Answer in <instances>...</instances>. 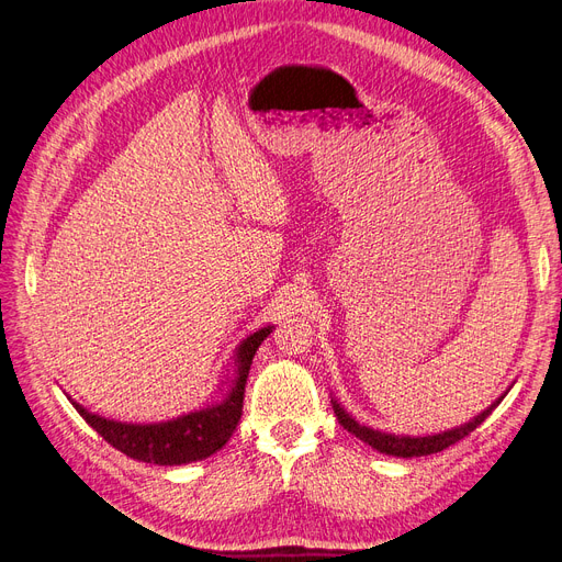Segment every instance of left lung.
I'll use <instances>...</instances> for the list:
<instances>
[{"mask_svg":"<svg viewBox=\"0 0 562 562\" xmlns=\"http://www.w3.org/2000/svg\"><path fill=\"white\" fill-rule=\"evenodd\" d=\"M507 396V391L503 393L501 398H495V403H491L484 412L476 414V417H472L470 422L461 424V426H453L449 430H440V432H432V435H396V432H382V430H375L370 426H363L359 424L351 414L345 412V407L336 401L330 398V403H334V412L336 417L340 422V426L345 430H349L351 435H357V438L366 445H370L372 449H378L380 453H386V456H398V459H414V456H430V453H438L451 445H456L459 440H463L465 435H470L476 426H480L488 414L501 405V401Z\"/></svg>","mask_w":562,"mask_h":562,"instance_id":"left-lung-1","label":"left lung"}]
</instances>
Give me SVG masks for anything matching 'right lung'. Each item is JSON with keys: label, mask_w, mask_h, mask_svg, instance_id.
Masks as SVG:
<instances>
[{"label": "right lung", "mask_w": 562, "mask_h": 562, "mask_svg": "<svg viewBox=\"0 0 562 562\" xmlns=\"http://www.w3.org/2000/svg\"><path fill=\"white\" fill-rule=\"evenodd\" d=\"M273 328L276 326H263L236 347L234 378L228 380L224 401L180 414L176 419L155 424H127L99 417V414L86 409L76 401H69L103 440L117 451L127 453L134 461L155 465H184L203 461L220 451L234 435L243 414L249 366H252L259 345L270 336Z\"/></svg>", "instance_id": "right-lung-1"}]
</instances>
